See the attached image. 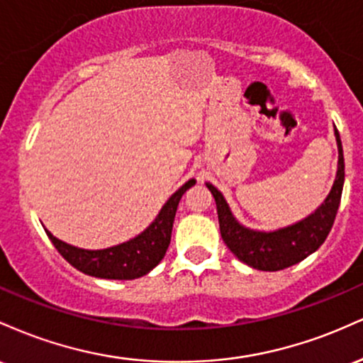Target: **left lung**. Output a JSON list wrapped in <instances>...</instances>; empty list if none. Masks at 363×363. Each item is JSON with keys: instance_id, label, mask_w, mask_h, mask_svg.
I'll list each match as a JSON object with an SVG mask.
<instances>
[{"instance_id": "1", "label": "left lung", "mask_w": 363, "mask_h": 363, "mask_svg": "<svg viewBox=\"0 0 363 363\" xmlns=\"http://www.w3.org/2000/svg\"><path fill=\"white\" fill-rule=\"evenodd\" d=\"M335 136L338 145V170L331 191L314 213L289 227L272 232L244 227L232 213L223 194L213 184L206 182V187L211 191L216 203L220 234L237 259L261 272H280L306 259L323 245L335 223L345 184L343 147L336 128Z\"/></svg>"}]
</instances>
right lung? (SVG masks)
I'll return each mask as SVG.
<instances>
[{
	"label": "right lung",
	"instance_id": "right-lung-1",
	"mask_svg": "<svg viewBox=\"0 0 363 363\" xmlns=\"http://www.w3.org/2000/svg\"><path fill=\"white\" fill-rule=\"evenodd\" d=\"M194 184V179H189L170 196L167 203L158 211L157 218L140 235L123 244L112 245V247L90 251V249L74 247L72 244L62 242L49 230H45V234L51 239L57 252L78 272L95 278H106V280H135L152 272L158 262L164 259L170 244L179 201L182 194Z\"/></svg>",
	"mask_w": 363,
	"mask_h": 363
}]
</instances>
